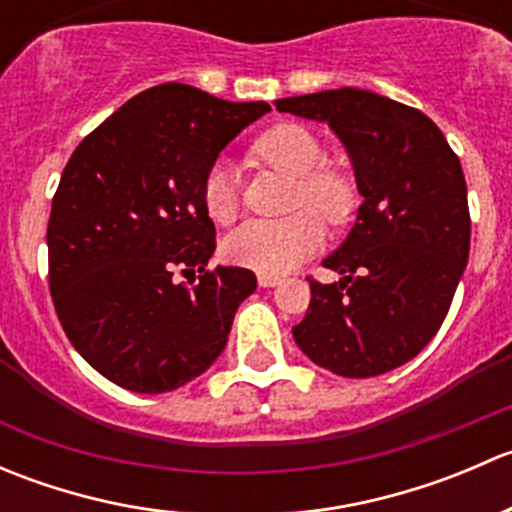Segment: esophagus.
I'll list each match as a JSON object with an SVG mask.
<instances>
[{"instance_id": "34e87169", "label": "esophagus", "mask_w": 512, "mask_h": 512, "mask_svg": "<svg viewBox=\"0 0 512 512\" xmlns=\"http://www.w3.org/2000/svg\"><path fill=\"white\" fill-rule=\"evenodd\" d=\"M257 282H260V287H275L280 285V277L265 275V272H262V275H257Z\"/></svg>"}]
</instances>
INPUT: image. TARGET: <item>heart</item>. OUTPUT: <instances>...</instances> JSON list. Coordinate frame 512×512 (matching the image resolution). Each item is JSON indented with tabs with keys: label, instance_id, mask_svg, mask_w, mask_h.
I'll list each match as a JSON object with an SVG mask.
<instances>
[{
	"label": "heart",
	"instance_id": "b5f03b06",
	"mask_svg": "<svg viewBox=\"0 0 512 512\" xmlns=\"http://www.w3.org/2000/svg\"><path fill=\"white\" fill-rule=\"evenodd\" d=\"M252 156L265 165L280 168L297 178L292 190V208L309 207L282 220H247L223 242V255L230 262L265 275H282L312 257L324 242V227L344 225L354 213L356 193L352 180L324 165V148L307 128L277 123L267 128L255 143ZM200 200L210 220L227 225L240 210V185L232 165L215 163L200 185ZM318 214L314 216L311 210Z\"/></svg>",
	"mask_w": 512,
	"mask_h": 512
}]
</instances>
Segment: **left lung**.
<instances>
[{"instance_id":"8db88e82","label":"left lung","mask_w":512,"mask_h":512,"mask_svg":"<svg viewBox=\"0 0 512 512\" xmlns=\"http://www.w3.org/2000/svg\"><path fill=\"white\" fill-rule=\"evenodd\" d=\"M277 111L327 121L352 158L364 195L356 225L309 277L312 299L294 342L314 364L369 379L406 364L436 337L471 252L461 160L418 108L361 89L275 101Z\"/></svg>"}]
</instances>
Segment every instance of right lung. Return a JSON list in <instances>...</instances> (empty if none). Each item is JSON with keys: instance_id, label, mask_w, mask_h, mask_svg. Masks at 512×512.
Segmentation results:
<instances>
[{"instance_id": "obj_1", "label": "right lung", "mask_w": 512, "mask_h": 512, "mask_svg": "<svg viewBox=\"0 0 512 512\" xmlns=\"http://www.w3.org/2000/svg\"><path fill=\"white\" fill-rule=\"evenodd\" d=\"M267 111L173 81L123 103L71 153L46 227L49 289L69 342L113 384L165 394L223 354L257 280L208 270L215 225L200 185Z\"/></svg>"}]
</instances>
